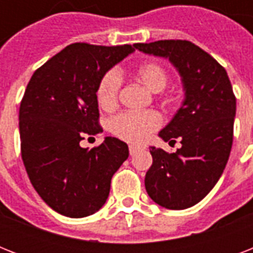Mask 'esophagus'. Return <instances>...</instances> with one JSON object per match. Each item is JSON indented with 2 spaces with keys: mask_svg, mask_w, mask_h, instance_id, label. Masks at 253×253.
<instances>
[{
  "mask_svg": "<svg viewBox=\"0 0 253 253\" xmlns=\"http://www.w3.org/2000/svg\"><path fill=\"white\" fill-rule=\"evenodd\" d=\"M128 150H130V155H131V156H134V155L136 154V152H138V151H139V147L130 146V147H128Z\"/></svg>",
  "mask_w": 253,
  "mask_h": 253,
  "instance_id": "obj_1",
  "label": "esophagus"
}]
</instances>
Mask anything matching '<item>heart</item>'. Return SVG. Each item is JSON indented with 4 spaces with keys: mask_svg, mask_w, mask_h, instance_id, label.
Returning <instances> with one entry per match:
<instances>
[{
    "mask_svg": "<svg viewBox=\"0 0 253 253\" xmlns=\"http://www.w3.org/2000/svg\"><path fill=\"white\" fill-rule=\"evenodd\" d=\"M135 77L148 90L159 93L168 84V72L156 61H147L135 69ZM122 79L118 72L110 71L99 81L97 87V101L103 110H114L118 105ZM162 125V117L158 111L147 110L135 113L127 111L117 115L110 123L111 132L118 138L130 143H143L151 132Z\"/></svg>",
    "mask_w": 253,
    "mask_h": 253,
    "instance_id": "1",
    "label": "heart"
}]
</instances>
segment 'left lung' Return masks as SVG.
I'll use <instances>...</instances> for the list:
<instances>
[{"label":"left lung","mask_w":253,"mask_h":253,"mask_svg":"<svg viewBox=\"0 0 253 253\" xmlns=\"http://www.w3.org/2000/svg\"><path fill=\"white\" fill-rule=\"evenodd\" d=\"M136 49L170 61L181 77L184 101L159 132L164 142L181 139L168 154L150 147L152 166L144 185L151 200L170 210L192 208L204 200L222 176L234 138L236 98L226 69L188 41L136 43Z\"/></svg>","instance_id":"left-lung-1"}]
</instances>
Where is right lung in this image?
<instances>
[{
    "label": "right lung",
    "mask_w": 253,
    "mask_h": 253,
    "mask_svg": "<svg viewBox=\"0 0 253 253\" xmlns=\"http://www.w3.org/2000/svg\"><path fill=\"white\" fill-rule=\"evenodd\" d=\"M132 45L73 43L34 72L19 107L22 160L34 189L61 215L84 218L98 211L111 177L128 158V147L106 136L101 146L80 142L102 132L97 87Z\"/></svg>",
    "instance_id": "add662e5"
}]
</instances>
